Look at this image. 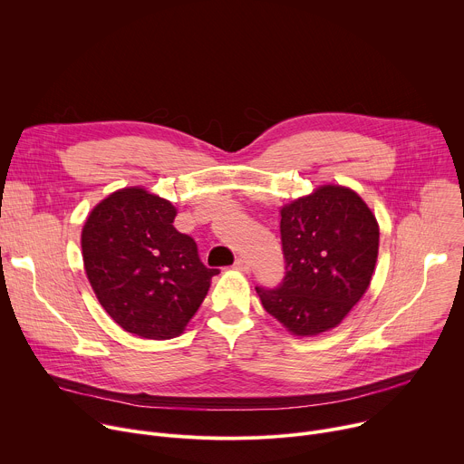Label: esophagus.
Segmentation results:
<instances>
[{
	"instance_id": "34e87169",
	"label": "esophagus",
	"mask_w": 464,
	"mask_h": 464,
	"mask_svg": "<svg viewBox=\"0 0 464 464\" xmlns=\"http://www.w3.org/2000/svg\"><path fill=\"white\" fill-rule=\"evenodd\" d=\"M234 267L237 269V271H243V273H248L250 271V262L246 260V258H237L236 262H234Z\"/></svg>"
}]
</instances>
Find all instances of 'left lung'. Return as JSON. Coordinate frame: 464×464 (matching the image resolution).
<instances>
[{"instance_id": "8db88e82", "label": "left lung", "mask_w": 464, "mask_h": 464, "mask_svg": "<svg viewBox=\"0 0 464 464\" xmlns=\"http://www.w3.org/2000/svg\"><path fill=\"white\" fill-rule=\"evenodd\" d=\"M285 275L256 291L266 312L295 335L335 328L371 284L380 228L369 206L343 186H323L282 208Z\"/></svg>"}]
</instances>
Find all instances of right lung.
<instances>
[{
  "instance_id": "right-lung-1",
  "label": "right lung",
  "mask_w": 464,
  "mask_h": 464,
  "mask_svg": "<svg viewBox=\"0 0 464 464\" xmlns=\"http://www.w3.org/2000/svg\"><path fill=\"white\" fill-rule=\"evenodd\" d=\"M175 206L141 188L101 200L82 228L86 276L105 312L129 334L171 339L182 334L212 276L191 236L173 227Z\"/></svg>"
}]
</instances>
